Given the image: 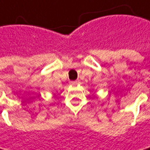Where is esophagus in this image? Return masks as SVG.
Here are the masks:
<instances>
[{
	"label": "esophagus",
	"instance_id": "obj_1",
	"mask_svg": "<svg viewBox=\"0 0 150 150\" xmlns=\"http://www.w3.org/2000/svg\"><path fill=\"white\" fill-rule=\"evenodd\" d=\"M70 83H71L72 85H76V84H77V83H78V82H77V81H72Z\"/></svg>",
	"mask_w": 150,
	"mask_h": 150
}]
</instances>
